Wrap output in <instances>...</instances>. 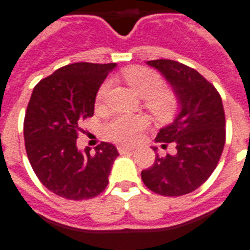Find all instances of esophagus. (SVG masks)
Here are the masks:
<instances>
[{
	"label": "esophagus",
	"instance_id": "1",
	"mask_svg": "<svg viewBox=\"0 0 250 250\" xmlns=\"http://www.w3.org/2000/svg\"><path fill=\"white\" fill-rule=\"evenodd\" d=\"M118 150H119V153H121V155H123V153H127V152H132L133 148H131V146H118Z\"/></svg>",
	"mask_w": 250,
	"mask_h": 250
}]
</instances>
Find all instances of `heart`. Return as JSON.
<instances>
[{
  "label": "heart",
  "instance_id": "b5f03b06",
  "mask_svg": "<svg viewBox=\"0 0 250 250\" xmlns=\"http://www.w3.org/2000/svg\"><path fill=\"white\" fill-rule=\"evenodd\" d=\"M123 79L133 90L146 101V108L157 119H169L176 112L178 101L173 91L164 89L163 80L153 70L144 66H129L123 70ZM111 86V81L106 80L97 91V104H102L106 100ZM146 117L142 115H125L119 114L112 117L104 125L106 138L121 144H133L146 128Z\"/></svg>",
  "mask_w": 250,
  "mask_h": 250
}]
</instances>
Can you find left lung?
<instances>
[{"mask_svg":"<svg viewBox=\"0 0 250 250\" xmlns=\"http://www.w3.org/2000/svg\"><path fill=\"white\" fill-rule=\"evenodd\" d=\"M146 64L163 74L178 101V114L156 138L157 143H174L177 150L160 156L152 146L156 161L142 171V180L160 195L180 197L205 184L218 165L226 143L223 102L214 85L193 68L167 59Z\"/></svg>","mask_w":250,"mask_h":250,"instance_id":"left-lung-1","label":"left lung"}]
</instances>
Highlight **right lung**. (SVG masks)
Returning a JSON list of instances; mask_svg holds the SVG:
<instances>
[{
  "label": "right lung",
  "instance_id": "1",
  "mask_svg": "<svg viewBox=\"0 0 250 250\" xmlns=\"http://www.w3.org/2000/svg\"><path fill=\"white\" fill-rule=\"evenodd\" d=\"M117 64L74 62L55 70L32 90L24 117L28 161L36 177L59 197L83 201L100 195L119 153L101 143L94 153L77 148L80 123L93 117L97 91Z\"/></svg>",
  "mask_w": 250,
  "mask_h": 250
}]
</instances>
